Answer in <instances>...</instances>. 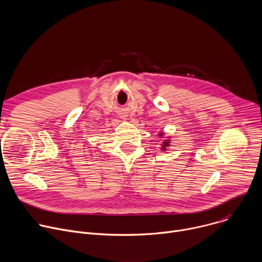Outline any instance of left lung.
<instances>
[{
	"instance_id": "obj_1",
	"label": "left lung",
	"mask_w": 262,
	"mask_h": 262,
	"mask_svg": "<svg viewBox=\"0 0 262 262\" xmlns=\"http://www.w3.org/2000/svg\"><path fill=\"white\" fill-rule=\"evenodd\" d=\"M169 143H170V141L169 140H165V142H163V147H162V150H166V147H168L169 146Z\"/></svg>"
}]
</instances>
